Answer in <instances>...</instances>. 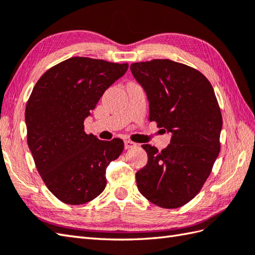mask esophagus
<instances>
[{
  "mask_svg": "<svg viewBox=\"0 0 255 255\" xmlns=\"http://www.w3.org/2000/svg\"><path fill=\"white\" fill-rule=\"evenodd\" d=\"M136 145L137 143L130 141V140H126V141H125V149H131L133 147H136Z\"/></svg>",
  "mask_w": 255,
  "mask_h": 255,
  "instance_id": "obj_1",
  "label": "esophagus"
}]
</instances>
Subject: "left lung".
Instances as JSON below:
<instances>
[{
    "instance_id": "obj_1",
    "label": "left lung",
    "mask_w": 255,
    "mask_h": 255,
    "mask_svg": "<svg viewBox=\"0 0 255 255\" xmlns=\"http://www.w3.org/2000/svg\"><path fill=\"white\" fill-rule=\"evenodd\" d=\"M149 101V121L171 132L159 151L142 144L148 163L136 173L139 192L162 208H178L200 192L220 152L223 116L210 82L169 59L130 66Z\"/></svg>"
}]
</instances>
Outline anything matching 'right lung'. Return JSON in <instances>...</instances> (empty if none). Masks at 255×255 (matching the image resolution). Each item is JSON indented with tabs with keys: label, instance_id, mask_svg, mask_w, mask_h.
Returning a JSON list of instances; mask_svg holds the SVG:
<instances>
[{
	"label": "right lung",
	"instance_id": "obj_1",
	"mask_svg": "<svg viewBox=\"0 0 255 255\" xmlns=\"http://www.w3.org/2000/svg\"><path fill=\"white\" fill-rule=\"evenodd\" d=\"M127 63L73 57L50 68L32 89L25 111L27 143L48 189L69 205L93 200L106 186V167L124 141H103L84 131L104 92Z\"/></svg>",
	"mask_w": 255,
	"mask_h": 255
}]
</instances>
